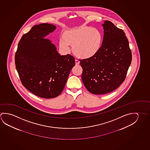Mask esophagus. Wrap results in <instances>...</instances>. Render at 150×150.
I'll return each mask as SVG.
<instances>
[{
	"mask_svg": "<svg viewBox=\"0 0 150 150\" xmlns=\"http://www.w3.org/2000/svg\"><path fill=\"white\" fill-rule=\"evenodd\" d=\"M75 62H76V66H78V65H79V64H80V62H79V61L78 60L76 59Z\"/></svg>",
	"mask_w": 150,
	"mask_h": 150,
	"instance_id": "1",
	"label": "esophagus"
}]
</instances>
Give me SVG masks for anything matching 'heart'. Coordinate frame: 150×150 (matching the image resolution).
I'll use <instances>...</instances> for the list:
<instances>
[{"label": "heart", "mask_w": 150, "mask_h": 150, "mask_svg": "<svg viewBox=\"0 0 150 150\" xmlns=\"http://www.w3.org/2000/svg\"><path fill=\"white\" fill-rule=\"evenodd\" d=\"M59 41V46L64 51L72 46L74 55L83 59L94 57L100 51L102 36L100 31L88 26H82L65 31Z\"/></svg>", "instance_id": "obj_1"}]
</instances>
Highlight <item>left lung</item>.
Segmentation results:
<instances>
[{
  "label": "left lung",
  "instance_id": "1",
  "mask_svg": "<svg viewBox=\"0 0 150 150\" xmlns=\"http://www.w3.org/2000/svg\"><path fill=\"white\" fill-rule=\"evenodd\" d=\"M104 37L98 54L90 59L80 60L82 80L94 94H105L118 88L125 79L132 60L129 42L123 30L110 21L103 24Z\"/></svg>",
  "mask_w": 150,
  "mask_h": 150
}]
</instances>
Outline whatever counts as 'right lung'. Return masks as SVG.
I'll use <instances>...</instances> for the list:
<instances>
[{"label": "right lung", "instance_id": "obj_1", "mask_svg": "<svg viewBox=\"0 0 150 150\" xmlns=\"http://www.w3.org/2000/svg\"><path fill=\"white\" fill-rule=\"evenodd\" d=\"M56 26L42 23L33 26L19 41L15 64L22 85L40 98L59 95L75 66L71 55L60 56L55 46L44 37Z\"/></svg>", "mask_w": 150, "mask_h": 150}]
</instances>
